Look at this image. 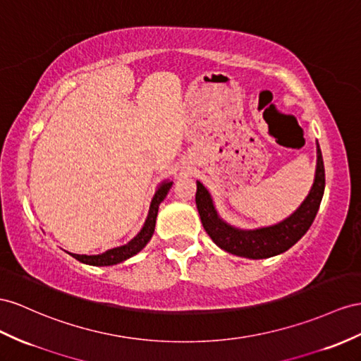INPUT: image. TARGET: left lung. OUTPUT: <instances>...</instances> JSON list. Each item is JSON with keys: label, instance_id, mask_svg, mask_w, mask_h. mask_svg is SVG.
I'll return each mask as SVG.
<instances>
[{"label": "left lung", "instance_id": "left-lung-1", "mask_svg": "<svg viewBox=\"0 0 361 361\" xmlns=\"http://www.w3.org/2000/svg\"><path fill=\"white\" fill-rule=\"evenodd\" d=\"M323 190H325V168L317 143V166L312 188L299 209L281 223L255 230H241L227 224L219 218L214 200L200 181H197L195 201L202 227L218 247L236 256L265 259L286 252L308 232L320 207Z\"/></svg>", "mask_w": 361, "mask_h": 361}]
</instances>
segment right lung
I'll list each match as a JSON object with an SVG mask.
<instances>
[{
    "mask_svg": "<svg viewBox=\"0 0 361 361\" xmlns=\"http://www.w3.org/2000/svg\"><path fill=\"white\" fill-rule=\"evenodd\" d=\"M172 188V181L166 180L163 181L159 189L155 190V195L151 201V207H149V214H147V218L145 221V224L142 227L140 232L137 233V236H134L131 241L125 245H120L116 248H111V250H106L100 255H73L70 253L75 259L88 264V265H94V267H105V265H116L123 262L129 257H133L134 255H137L142 248L149 243V239L154 235V228H155V219H157V214H159V206L160 202L168 195L169 189Z\"/></svg>",
    "mask_w": 361,
    "mask_h": 361,
    "instance_id": "add662e5",
    "label": "right lung"
}]
</instances>
